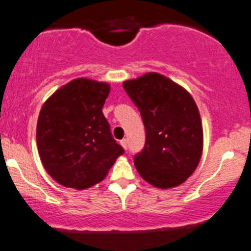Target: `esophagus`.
I'll use <instances>...</instances> for the list:
<instances>
[{"label": "esophagus", "instance_id": "esophagus-1", "mask_svg": "<svg viewBox=\"0 0 251 251\" xmlns=\"http://www.w3.org/2000/svg\"><path fill=\"white\" fill-rule=\"evenodd\" d=\"M121 145H122V148L126 150V139H123V140H121Z\"/></svg>", "mask_w": 251, "mask_h": 251}]
</instances>
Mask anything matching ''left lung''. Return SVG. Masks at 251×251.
<instances>
[{
  "mask_svg": "<svg viewBox=\"0 0 251 251\" xmlns=\"http://www.w3.org/2000/svg\"><path fill=\"white\" fill-rule=\"evenodd\" d=\"M123 88L146 129L145 148L134 158L136 171L158 189L178 187L194 173L202 155L204 133L194 99L155 72L123 81Z\"/></svg>",
  "mask_w": 251,
  "mask_h": 251,
  "instance_id": "1",
  "label": "left lung"
}]
</instances>
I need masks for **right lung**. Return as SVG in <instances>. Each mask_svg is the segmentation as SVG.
<instances>
[{
	"mask_svg": "<svg viewBox=\"0 0 251 251\" xmlns=\"http://www.w3.org/2000/svg\"><path fill=\"white\" fill-rule=\"evenodd\" d=\"M110 90L105 81L76 78L42 105L36 126L39 155L58 184L79 190L93 187L125 152L102 113Z\"/></svg>",
	"mask_w": 251,
	"mask_h": 251,
	"instance_id": "1",
	"label": "right lung"
}]
</instances>
